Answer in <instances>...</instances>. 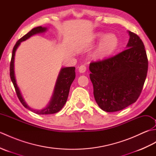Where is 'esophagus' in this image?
Wrapping results in <instances>:
<instances>
[{
  "label": "esophagus",
  "instance_id": "obj_1",
  "mask_svg": "<svg viewBox=\"0 0 156 156\" xmlns=\"http://www.w3.org/2000/svg\"><path fill=\"white\" fill-rule=\"evenodd\" d=\"M78 70L80 73H84L86 72V70H87V67H86L84 65H82L79 67Z\"/></svg>",
  "mask_w": 156,
  "mask_h": 156
}]
</instances>
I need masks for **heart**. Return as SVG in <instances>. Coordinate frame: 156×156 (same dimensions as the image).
<instances>
[{
    "label": "heart",
    "mask_w": 156,
    "mask_h": 156,
    "mask_svg": "<svg viewBox=\"0 0 156 156\" xmlns=\"http://www.w3.org/2000/svg\"><path fill=\"white\" fill-rule=\"evenodd\" d=\"M94 39L101 40L94 56L96 58H102L114 51L118 45V38L114 34H105L102 33L96 34Z\"/></svg>",
    "instance_id": "1"
}]
</instances>
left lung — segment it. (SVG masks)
<instances>
[{"label": "left lung", "instance_id": "8db88e82", "mask_svg": "<svg viewBox=\"0 0 156 156\" xmlns=\"http://www.w3.org/2000/svg\"><path fill=\"white\" fill-rule=\"evenodd\" d=\"M128 32L126 49L89 66L95 101L106 112L121 111L136 102L146 79L148 60L144 43Z\"/></svg>", "mask_w": 156, "mask_h": 156}]
</instances>
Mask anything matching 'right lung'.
Wrapping results in <instances>:
<instances>
[{"mask_svg":"<svg viewBox=\"0 0 156 156\" xmlns=\"http://www.w3.org/2000/svg\"><path fill=\"white\" fill-rule=\"evenodd\" d=\"M47 29H48L46 27H42L41 26L35 27L31 29L30 31L27 33V34L25 35L21 39H19V40L16 41L14 48H13L11 60V63H10V77H11V80L12 82L13 85H14L16 95H17L20 102H21L22 105L24 106L26 108L29 109V110L31 111L32 112H34L37 115L54 114L60 111L66 104V101H67L68 97L70 86L76 77L75 67L62 68L60 72L59 73L57 80H56V83L55 85L54 92H53L51 101L49 102V103L48 104L47 107L41 109V110H35V109H33L30 107H29L28 105L26 103V102L25 101L24 98H23L18 86L16 84L15 76L14 61L15 51L22 41H25L26 39H27L28 38L31 37L32 35L37 34L44 33L47 31Z\"/></svg>","mask_w":156,"mask_h":156,"instance_id":"1","label":"right lung"}]
</instances>
